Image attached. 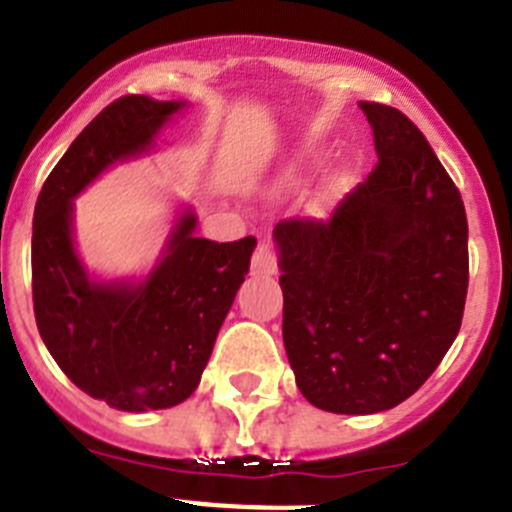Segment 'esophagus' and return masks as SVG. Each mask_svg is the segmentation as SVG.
<instances>
[{
    "label": "esophagus",
    "mask_w": 512,
    "mask_h": 512,
    "mask_svg": "<svg viewBox=\"0 0 512 512\" xmlns=\"http://www.w3.org/2000/svg\"><path fill=\"white\" fill-rule=\"evenodd\" d=\"M253 274H277V251L269 238H261L251 259Z\"/></svg>",
    "instance_id": "esophagus-1"
}]
</instances>
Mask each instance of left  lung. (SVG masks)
Returning <instances> with one entry per match:
<instances>
[{
    "label": "left lung",
    "instance_id": "8db88e82",
    "mask_svg": "<svg viewBox=\"0 0 512 512\" xmlns=\"http://www.w3.org/2000/svg\"><path fill=\"white\" fill-rule=\"evenodd\" d=\"M377 166L328 217L274 228L282 336L315 408L372 415L408 400L454 343L469 287L467 212L425 135L361 102Z\"/></svg>",
    "mask_w": 512,
    "mask_h": 512
}]
</instances>
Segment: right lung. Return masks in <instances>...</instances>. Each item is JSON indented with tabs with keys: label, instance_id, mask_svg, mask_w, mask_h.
Here are the masks:
<instances>
[{
	"label": "right lung",
	"instance_id": "obj_1",
	"mask_svg": "<svg viewBox=\"0 0 512 512\" xmlns=\"http://www.w3.org/2000/svg\"><path fill=\"white\" fill-rule=\"evenodd\" d=\"M184 102L128 94L107 104L48 174L33 215V307L40 338L63 374L125 413L187 400L205 372L256 238H197L179 217L164 256L140 284L94 282L71 238L74 197L107 166L140 156Z\"/></svg>",
	"mask_w": 512,
	"mask_h": 512
}]
</instances>
